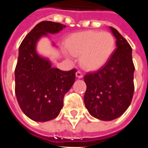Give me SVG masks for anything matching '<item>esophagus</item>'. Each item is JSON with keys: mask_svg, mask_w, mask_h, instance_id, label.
I'll return each mask as SVG.
<instances>
[{"mask_svg": "<svg viewBox=\"0 0 148 148\" xmlns=\"http://www.w3.org/2000/svg\"><path fill=\"white\" fill-rule=\"evenodd\" d=\"M76 77H78V78H82L83 77V74H82V72L81 71H77L76 72Z\"/></svg>", "mask_w": 148, "mask_h": 148, "instance_id": "1", "label": "esophagus"}]
</instances>
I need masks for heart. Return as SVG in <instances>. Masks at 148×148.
Wrapping results in <instances>:
<instances>
[{
	"label": "heart",
	"mask_w": 148,
	"mask_h": 148,
	"mask_svg": "<svg viewBox=\"0 0 148 148\" xmlns=\"http://www.w3.org/2000/svg\"><path fill=\"white\" fill-rule=\"evenodd\" d=\"M66 47L72 55H80L83 67L97 70L111 58L116 47V39L109 32L86 31L71 36Z\"/></svg>",
	"instance_id": "heart-1"
}]
</instances>
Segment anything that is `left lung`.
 <instances>
[{
	"mask_svg": "<svg viewBox=\"0 0 148 148\" xmlns=\"http://www.w3.org/2000/svg\"><path fill=\"white\" fill-rule=\"evenodd\" d=\"M110 29L117 47L105 66L84 77L86 107L91 116L102 121H112L127 110L135 88L132 47L116 29Z\"/></svg>",
	"mask_w": 148,
	"mask_h": 148,
	"instance_id": "1",
	"label": "left lung"
}]
</instances>
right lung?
<instances>
[{
    "label": "right lung",
    "instance_id": "right-lung-1",
    "mask_svg": "<svg viewBox=\"0 0 148 148\" xmlns=\"http://www.w3.org/2000/svg\"><path fill=\"white\" fill-rule=\"evenodd\" d=\"M66 26L42 21L25 36L19 47L15 69V93L21 110L32 121L44 122L58 116L65 94L75 82L73 69L52 68L51 62L36 53L37 41L47 33H58Z\"/></svg>",
    "mask_w": 148,
    "mask_h": 148
}]
</instances>
